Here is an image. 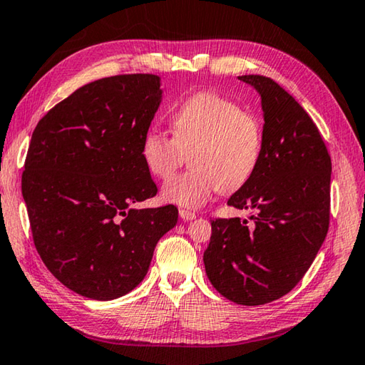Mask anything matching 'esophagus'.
Wrapping results in <instances>:
<instances>
[{"instance_id": "34e87169", "label": "esophagus", "mask_w": 365, "mask_h": 365, "mask_svg": "<svg viewBox=\"0 0 365 365\" xmlns=\"http://www.w3.org/2000/svg\"><path fill=\"white\" fill-rule=\"evenodd\" d=\"M180 216L184 221H192V219H195V212L187 211V210H180Z\"/></svg>"}]
</instances>
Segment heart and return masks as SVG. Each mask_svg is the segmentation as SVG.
<instances>
[{"label":"heart","mask_w":365,"mask_h":365,"mask_svg":"<svg viewBox=\"0 0 365 365\" xmlns=\"http://www.w3.org/2000/svg\"><path fill=\"white\" fill-rule=\"evenodd\" d=\"M173 136L157 127L144 132L140 155L157 180H168L190 153L185 173L162 189L163 200L200 208L221 189L232 192L256 175L264 155V123L237 101L197 92L171 113Z\"/></svg>","instance_id":"heart-1"}]
</instances>
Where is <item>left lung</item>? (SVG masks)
<instances>
[{"mask_svg": "<svg viewBox=\"0 0 365 365\" xmlns=\"http://www.w3.org/2000/svg\"><path fill=\"white\" fill-rule=\"evenodd\" d=\"M260 95L264 155L227 205L251 217L211 221L205 270L219 294L240 305L283 297L304 278L329 230L331 155L318 127L270 78L238 76Z\"/></svg>", "mask_w": 365, "mask_h": 365, "instance_id": "1", "label": "left lung"}]
</instances>
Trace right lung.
<instances>
[{"mask_svg": "<svg viewBox=\"0 0 365 365\" xmlns=\"http://www.w3.org/2000/svg\"><path fill=\"white\" fill-rule=\"evenodd\" d=\"M160 101L159 76H111L73 92L33 132L22 175L33 242L53 277L84 297L135 289L178 222L173 205L130 206L157 194L140 144Z\"/></svg>", "mask_w": 365, "mask_h": 365, "instance_id": "1", "label": "right lung"}]
</instances>
